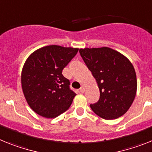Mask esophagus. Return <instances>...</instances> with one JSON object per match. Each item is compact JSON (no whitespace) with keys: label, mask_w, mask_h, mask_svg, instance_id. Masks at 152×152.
<instances>
[{"label":"esophagus","mask_w":152,"mask_h":152,"mask_svg":"<svg viewBox=\"0 0 152 152\" xmlns=\"http://www.w3.org/2000/svg\"><path fill=\"white\" fill-rule=\"evenodd\" d=\"M80 92H82V93L85 92V87H84L83 86H82L81 88H80Z\"/></svg>","instance_id":"esophagus-1"}]
</instances>
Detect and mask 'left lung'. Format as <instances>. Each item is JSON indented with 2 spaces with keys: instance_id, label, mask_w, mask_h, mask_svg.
<instances>
[{
  "instance_id": "obj_1",
  "label": "left lung",
  "mask_w": 152,
  "mask_h": 152,
  "mask_svg": "<svg viewBox=\"0 0 152 152\" xmlns=\"http://www.w3.org/2000/svg\"><path fill=\"white\" fill-rule=\"evenodd\" d=\"M80 53L99 89V99L90 104L92 110L106 120L123 115L136 95V74L131 62L109 47L80 49Z\"/></svg>"
}]
</instances>
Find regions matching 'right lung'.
<instances>
[{"label":"right lung","mask_w":152,"mask_h":152,"mask_svg":"<svg viewBox=\"0 0 152 152\" xmlns=\"http://www.w3.org/2000/svg\"><path fill=\"white\" fill-rule=\"evenodd\" d=\"M78 50L51 45L27 58L22 69L21 84L27 103L37 114L53 118L69 108L76 94L62 72Z\"/></svg>","instance_id":"1"}]
</instances>
